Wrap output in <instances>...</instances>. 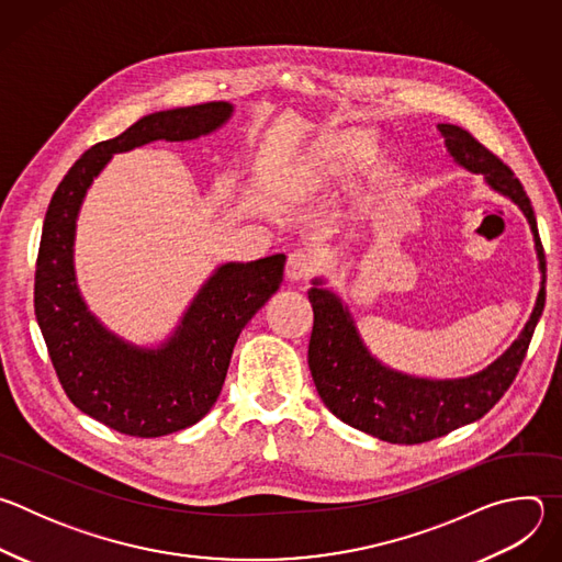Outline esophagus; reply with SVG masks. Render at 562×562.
I'll return each mask as SVG.
<instances>
[{
	"label": "esophagus",
	"instance_id": "1",
	"mask_svg": "<svg viewBox=\"0 0 562 562\" xmlns=\"http://www.w3.org/2000/svg\"><path fill=\"white\" fill-rule=\"evenodd\" d=\"M317 269H319L317 256L306 249L291 251L286 258V278L289 280H308Z\"/></svg>",
	"mask_w": 562,
	"mask_h": 562
}]
</instances>
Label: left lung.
<instances>
[{
	"label": "left lung",
	"instance_id": "1",
	"mask_svg": "<svg viewBox=\"0 0 562 562\" xmlns=\"http://www.w3.org/2000/svg\"><path fill=\"white\" fill-rule=\"evenodd\" d=\"M438 131L458 165L483 173L496 191L520 206L529 220L540 271L544 273V249L536 215L520 180L498 155L464 128L438 124ZM308 302L313 306L308 369L327 409L345 425L373 438L393 445H420L483 418L505 395L527 356L544 306V286H540L529 323L507 353L485 371L462 380H425L382 367L362 345L349 311L331 291L319 286V280L313 282Z\"/></svg>",
	"mask_w": 562,
	"mask_h": 562
}]
</instances>
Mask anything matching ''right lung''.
<instances>
[{"label": "right lung", "instance_id": "obj_1", "mask_svg": "<svg viewBox=\"0 0 562 562\" xmlns=\"http://www.w3.org/2000/svg\"><path fill=\"white\" fill-rule=\"evenodd\" d=\"M233 106L209 102L159 111L98 142L68 169L50 198L35 267V315L70 403L126 436L157 438L202 420L222 391L239 331L278 291L286 258L228 262L202 286L182 327L162 349H137L109 334L75 284V217L113 153L153 139H193L222 126Z\"/></svg>", "mask_w": 562, "mask_h": 562}]
</instances>
